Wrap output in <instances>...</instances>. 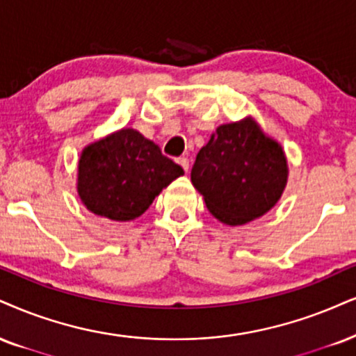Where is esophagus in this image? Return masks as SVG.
I'll return each instance as SVG.
<instances>
[{"mask_svg": "<svg viewBox=\"0 0 356 356\" xmlns=\"http://www.w3.org/2000/svg\"><path fill=\"white\" fill-rule=\"evenodd\" d=\"M178 165L181 166L183 170L185 171H188V168H190V161H188V158H185V156H181V158H178Z\"/></svg>", "mask_w": 356, "mask_h": 356, "instance_id": "esophagus-1", "label": "esophagus"}]
</instances>
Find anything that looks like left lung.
Segmentation results:
<instances>
[{
    "label": "left lung",
    "instance_id": "8db88e82",
    "mask_svg": "<svg viewBox=\"0 0 356 356\" xmlns=\"http://www.w3.org/2000/svg\"><path fill=\"white\" fill-rule=\"evenodd\" d=\"M287 178L282 145L252 117L219 125L191 170V183L206 208L227 226H243L270 211Z\"/></svg>",
    "mask_w": 356,
    "mask_h": 356
}]
</instances>
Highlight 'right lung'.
<instances>
[{
    "label": "right lung",
    "mask_w": 356,
    "mask_h": 356,
    "mask_svg": "<svg viewBox=\"0 0 356 356\" xmlns=\"http://www.w3.org/2000/svg\"><path fill=\"white\" fill-rule=\"evenodd\" d=\"M185 175L158 145L134 129H120L87 145L77 165V195L90 213L134 221L173 179Z\"/></svg>",
    "instance_id": "obj_1"
}]
</instances>
